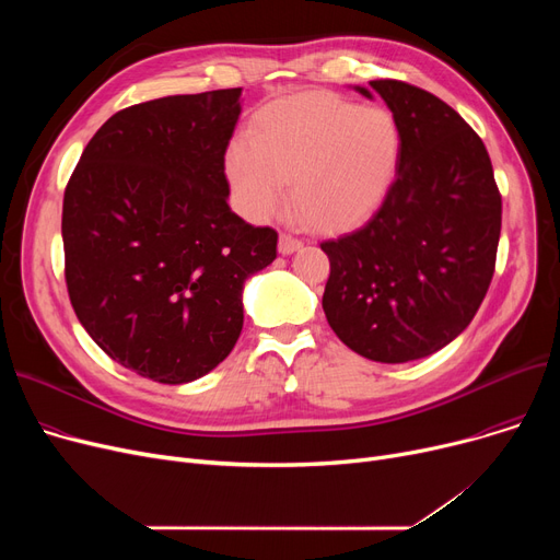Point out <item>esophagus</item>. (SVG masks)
Returning <instances> with one entry per match:
<instances>
[{
    "mask_svg": "<svg viewBox=\"0 0 560 560\" xmlns=\"http://www.w3.org/2000/svg\"><path fill=\"white\" fill-rule=\"evenodd\" d=\"M300 247H302V241H298L295 235H290V233H281L279 235V254L288 256L292 252H298Z\"/></svg>",
    "mask_w": 560,
    "mask_h": 560,
    "instance_id": "esophagus-1",
    "label": "esophagus"
}]
</instances>
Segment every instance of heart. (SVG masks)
I'll list each match as a JSON object with an SVG mask.
<instances>
[{
	"instance_id": "1",
	"label": "heart",
	"mask_w": 560,
	"mask_h": 560,
	"mask_svg": "<svg viewBox=\"0 0 560 560\" xmlns=\"http://www.w3.org/2000/svg\"><path fill=\"white\" fill-rule=\"evenodd\" d=\"M401 154L390 110L334 93H300L265 106L226 152V176L247 218L262 222L288 201L317 231L361 222L388 192Z\"/></svg>"
}]
</instances>
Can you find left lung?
<instances>
[{
  "mask_svg": "<svg viewBox=\"0 0 560 560\" xmlns=\"http://www.w3.org/2000/svg\"><path fill=\"white\" fill-rule=\"evenodd\" d=\"M370 85L401 133L397 179L363 226L319 245L331 262L322 308L357 354L406 363L450 345L477 315L502 195L483 140L450 104L397 79Z\"/></svg>",
  "mask_w": 560,
  "mask_h": 560,
  "instance_id": "1",
  "label": "left lung"
}]
</instances>
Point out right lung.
Masks as SVG:
<instances>
[{
  "instance_id": "add662e5",
  "label": "right lung",
  "mask_w": 560,
  "mask_h": 560,
  "mask_svg": "<svg viewBox=\"0 0 560 560\" xmlns=\"http://www.w3.org/2000/svg\"><path fill=\"white\" fill-rule=\"evenodd\" d=\"M241 93L117 110L66 188L72 308L113 361L159 384H188L231 354L245 279L277 258V231L247 224L226 203L224 154Z\"/></svg>"
}]
</instances>
